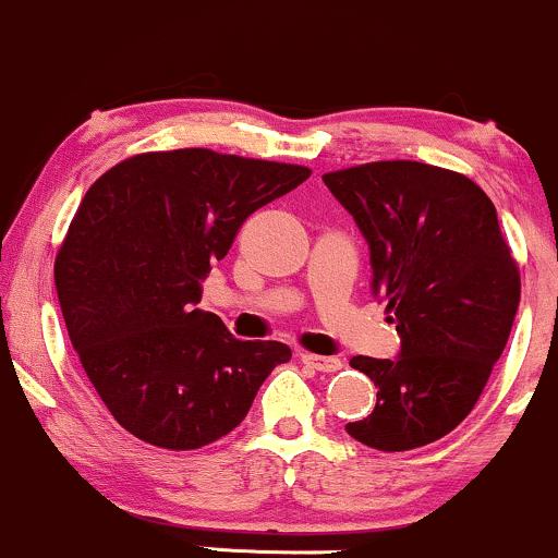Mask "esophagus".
<instances>
[{
	"instance_id": "obj_1",
	"label": "esophagus",
	"mask_w": 558,
	"mask_h": 558,
	"mask_svg": "<svg viewBox=\"0 0 558 558\" xmlns=\"http://www.w3.org/2000/svg\"><path fill=\"white\" fill-rule=\"evenodd\" d=\"M300 361H303L305 366L316 368V372H340V368H342V361L340 359H331V355L303 353V355H300Z\"/></svg>"
}]
</instances>
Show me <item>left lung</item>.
Wrapping results in <instances>:
<instances>
[{"instance_id":"1","label":"left lung","mask_w":558,"mask_h":558,"mask_svg":"<svg viewBox=\"0 0 558 558\" xmlns=\"http://www.w3.org/2000/svg\"><path fill=\"white\" fill-rule=\"evenodd\" d=\"M324 184L361 229L372 292L400 335L396 359H350L377 385V405L348 435L387 453L440 440L477 403L519 308L496 205L472 179L416 160L366 162Z\"/></svg>"}]
</instances>
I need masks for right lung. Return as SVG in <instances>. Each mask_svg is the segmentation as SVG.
<instances>
[{"label":"right lung","instance_id":"add662e5","mask_svg":"<svg viewBox=\"0 0 558 558\" xmlns=\"http://www.w3.org/2000/svg\"><path fill=\"white\" fill-rule=\"evenodd\" d=\"M308 177L290 162L171 149L134 155L89 186L54 287L86 377L131 435L168 450L208 446L292 359L284 342L236 340L197 303L247 216Z\"/></svg>","mask_w":558,"mask_h":558}]
</instances>
